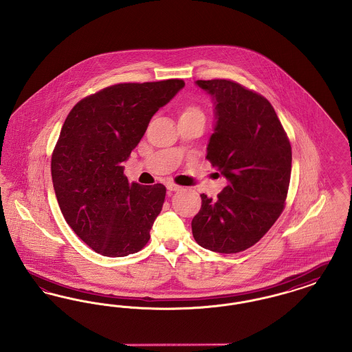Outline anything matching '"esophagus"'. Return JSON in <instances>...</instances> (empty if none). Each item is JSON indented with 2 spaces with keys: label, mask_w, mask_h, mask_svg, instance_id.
Here are the masks:
<instances>
[{
  "label": "esophagus",
  "mask_w": 352,
  "mask_h": 352,
  "mask_svg": "<svg viewBox=\"0 0 352 352\" xmlns=\"http://www.w3.org/2000/svg\"><path fill=\"white\" fill-rule=\"evenodd\" d=\"M166 187H168V191H179L182 187L181 186H178V184H173V182H168L166 184Z\"/></svg>",
  "instance_id": "obj_1"
}]
</instances>
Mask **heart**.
Wrapping results in <instances>:
<instances>
[{
	"instance_id": "obj_1",
	"label": "heart",
	"mask_w": 352,
	"mask_h": 352,
	"mask_svg": "<svg viewBox=\"0 0 352 352\" xmlns=\"http://www.w3.org/2000/svg\"><path fill=\"white\" fill-rule=\"evenodd\" d=\"M197 118L204 120V113L201 111V108L198 105H187L181 115V118Z\"/></svg>"
}]
</instances>
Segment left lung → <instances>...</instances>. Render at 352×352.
<instances>
[{
  "label": "left lung",
  "instance_id": "1",
  "mask_svg": "<svg viewBox=\"0 0 352 352\" xmlns=\"http://www.w3.org/2000/svg\"><path fill=\"white\" fill-rule=\"evenodd\" d=\"M215 109L207 160L228 181L217 199L201 194L191 221L197 243L237 253L254 245L284 210L292 148L272 104L231 80H197Z\"/></svg>",
  "mask_w": 352,
  "mask_h": 352
}]
</instances>
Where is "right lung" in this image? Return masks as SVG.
<instances>
[{"mask_svg":"<svg viewBox=\"0 0 352 352\" xmlns=\"http://www.w3.org/2000/svg\"><path fill=\"white\" fill-rule=\"evenodd\" d=\"M184 80L116 84L68 113L51 158V177L68 226L94 251L124 257L141 251L166 195L164 184H131L124 162L154 113Z\"/></svg>","mask_w":352,"mask_h":352,"instance_id":"1","label":"right lung"}]
</instances>
